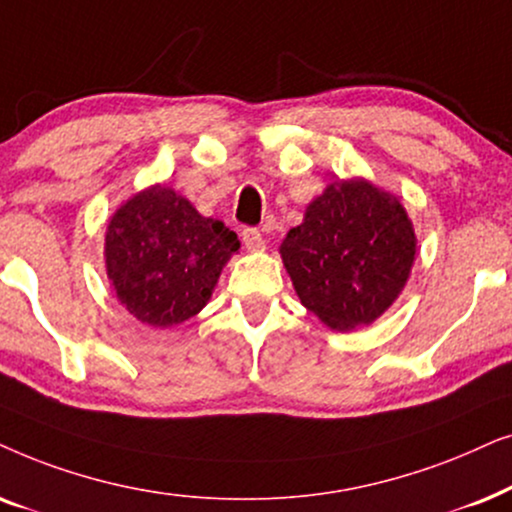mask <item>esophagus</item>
<instances>
[{
	"instance_id": "34e87169",
	"label": "esophagus",
	"mask_w": 512,
	"mask_h": 512,
	"mask_svg": "<svg viewBox=\"0 0 512 512\" xmlns=\"http://www.w3.org/2000/svg\"><path fill=\"white\" fill-rule=\"evenodd\" d=\"M241 241L248 250H264V238L257 229H243Z\"/></svg>"
}]
</instances>
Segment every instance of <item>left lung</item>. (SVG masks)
Instances as JSON below:
<instances>
[{"label": "left lung", "instance_id": "left-lung-1", "mask_svg": "<svg viewBox=\"0 0 512 512\" xmlns=\"http://www.w3.org/2000/svg\"><path fill=\"white\" fill-rule=\"evenodd\" d=\"M299 302L330 330L372 325L412 274L417 234L400 199L365 177L335 180L281 243Z\"/></svg>", "mask_w": 512, "mask_h": 512}]
</instances>
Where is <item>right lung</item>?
Here are the masks:
<instances>
[{"instance_id": "obj_1", "label": "right lung", "mask_w": 512, "mask_h": 512, "mask_svg": "<svg viewBox=\"0 0 512 512\" xmlns=\"http://www.w3.org/2000/svg\"><path fill=\"white\" fill-rule=\"evenodd\" d=\"M241 248L224 222L203 217L173 187H145L121 203L105 231V269L121 306L152 327H173L210 302Z\"/></svg>"}]
</instances>
